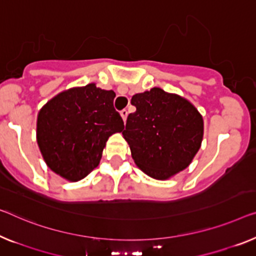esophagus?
<instances>
[{"instance_id":"1","label":"esophagus","mask_w":256,"mask_h":256,"mask_svg":"<svg viewBox=\"0 0 256 256\" xmlns=\"http://www.w3.org/2000/svg\"><path fill=\"white\" fill-rule=\"evenodd\" d=\"M128 110L126 109H123V110H122V112H120V116H122V118H123V120L125 122V120H126V117H128Z\"/></svg>"}]
</instances>
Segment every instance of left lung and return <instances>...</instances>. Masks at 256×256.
Instances as JSON below:
<instances>
[{
    "label": "left lung",
    "mask_w": 256,
    "mask_h": 256,
    "mask_svg": "<svg viewBox=\"0 0 256 256\" xmlns=\"http://www.w3.org/2000/svg\"><path fill=\"white\" fill-rule=\"evenodd\" d=\"M123 136L136 164L148 176L164 180L190 166L204 136V120L186 98L158 87L136 94Z\"/></svg>",
    "instance_id": "1"
}]
</instances>
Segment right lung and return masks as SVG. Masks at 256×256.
I'll list each match as a JSON object with an SVG mask.
<instances>
[{"instance_id":"1","label":"right lung","mask_w":256,"mask_h":256,"mask_svg":"<svg viewBox=\"0 0 256 256\" xmlns=\"http://www.w3.org/2000/svg\"><path fill=\"white\" fill-rule=\"evenodd\" d=\"M115 96L114 90L88 84L62 92L41 108L36 141L55 174L77 182L98 166L106 140L124 128Z\"/></svg>"}]
</instances>
